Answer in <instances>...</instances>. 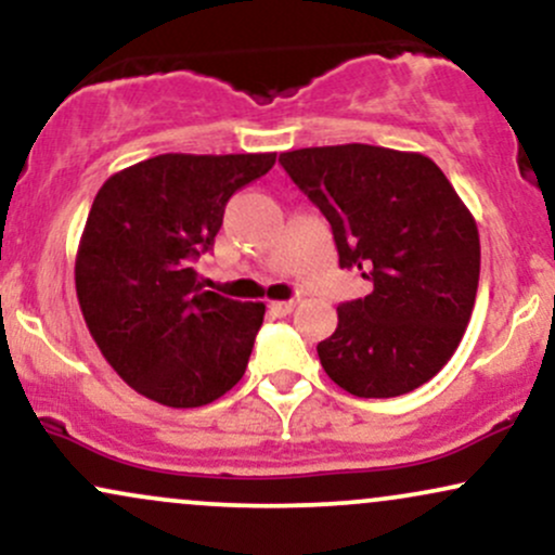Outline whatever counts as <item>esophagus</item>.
<instances>
[{"instance_id": "obj_1", "label": "esophagus", "mask_w": 555, "mask_h": 555, "mask_svg": "<svg viewBox=\"0 0 555 555\" xmlns=\"http://www.w3.org/2000/svg\"><path fill=\"white\" fill-rule=\"evenodd\" d=\"M295 299H279V302H271V310L276 315H289L295 310Z\"/></svg>"}]
</instances>
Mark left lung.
Listing matches in <instances>:
<instances>
[{
  "label": "left lung",
  "mask_w": 555,
  "mask_h": 555,
  "mask_svg": "<svg viewBox=\"0 0 555 555\" xmlns=\"http://www.w3.org/2000/svg\"><path fill=\"white\" fill-rule=\"evenodd\" d=\"M279 164L326 216L341 269L373 292L336 308L323 371L362 399L428 384L460 347L480 282L477 224L428 156L347 143L286 151Z\"/></svg>",
  "instance_id": "1"
}]
</instances>
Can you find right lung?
<instances>
[{"label": "right lung", "instance_id": "obj_1", "mask_svg": "<svg viewBox=\"0 0 555 555\" xmlns=\"http://www.w3.org/2000/svg\"><path fill=\"white\" fill-rule=\"evenodd\" d=\"M276 154H162L101 184L75 258L78 302L101 354L158 404H211L245 375L263 302L203 289L227 201Z\"/></svg>", "mask_w": 555, "mask_h": 555}]
</instances>
